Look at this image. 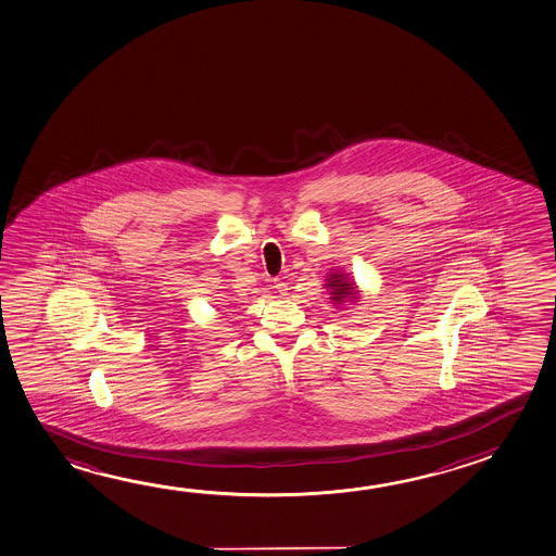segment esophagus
I'll return each mask as SVG.
<instances>
[{"label": "esophagus", "mask_w": 556, "mask_h": 556, "mask_svg": "<svg viewBox=\"0 0 556 556\" xmlns=\"http://www.w3.org/2000/svg\"><path fill=\"white\" fill-rule=\"evenodd\" d=\"M274 288H276V292L280 293V295H288V283L283 282L282 278H274Z\"/></svg>", "instance_id": "1"}]
</instances>
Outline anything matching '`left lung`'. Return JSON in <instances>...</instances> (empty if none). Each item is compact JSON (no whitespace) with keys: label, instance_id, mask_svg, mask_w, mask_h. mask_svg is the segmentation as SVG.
<instances>
[{"label":"left lung","instance_id":"1","mask_svg":"<svg viewBox=\"0 0 556 556\" xmlns=\"http://www.w3.org/2000/svg\"><path fill=\"white\" fill-rule=\"evenodd\" d=\"M330 282L327 283L329 288H332V300L334 302H344V298H354V288L352 283L342 280V274H332L329 278Z\"/></svg>","mask_w":556,"mask_h":556}]
</instances>
